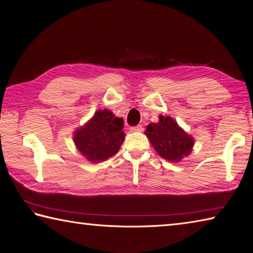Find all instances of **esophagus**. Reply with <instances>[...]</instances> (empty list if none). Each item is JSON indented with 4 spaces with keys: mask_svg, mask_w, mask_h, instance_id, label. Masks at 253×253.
Wrapping results in <instances>:
<instances>
[{
    "mask_svg": "<svg viewBox=\"0 0 253 253\" xmlns=\"http://www.w3.org/2000/svg\"><path fill=\"white\" fill-rule=\"evenodd\" d=\"M129 131H131V132H142L143 131V127H142V126L138 125V126H135L129 127Z\"/></svg>",
    "mask_w": 253,
    "mask_h": 253,
    "instance_id": "obj_1",
    "label": "esophagus"
}]
</instances>
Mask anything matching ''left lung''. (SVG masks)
Returning <instances> with one entry per match:
<instances>
[{
	"instance_id": "left-lung-1",
	"label": "left lung",
	"mask_w": 253,
	"mask_h": 253,
	"mask_svg": "<svg viewBox=\"0 0 253 253\" xmlns=\"http://www.w3.org/2000/svg\"><path fill=\"white\" fill-rule=\"evenodd\" d=\"M145 135L158 154L170 162H179L192 151L194 140L169 116L159 117L158 124H150Z\"/></svg>"
}]
</instances>
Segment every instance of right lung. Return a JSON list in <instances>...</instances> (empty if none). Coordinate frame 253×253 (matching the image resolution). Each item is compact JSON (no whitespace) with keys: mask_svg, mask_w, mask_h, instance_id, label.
Masks as SVG:
<instances>
[{"mask_svg":"<svg viewBox=\"0 0 253 253\" xmlns=\"http://www.w3.org/2000/svg\"><path fill=\"white\" fill-rule=\"evenodd\" d=\"M122 119L104 110L95 114L86 126L75 133V143L82 155L93 163H98L116 154L124 142Z\"/></svg>","mask_w":253,"mask_h":253,"instance_id":"obj_1","label":"right lung"}]
</instances>
